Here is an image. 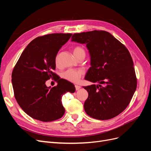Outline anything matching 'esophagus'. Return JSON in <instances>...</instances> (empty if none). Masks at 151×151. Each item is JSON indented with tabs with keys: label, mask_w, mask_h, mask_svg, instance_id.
Instances as JSON below:
<instances>
[{
	"label": "esophagus",
	"mask_w": 151,
	"mask_h": 151,
	"mask_svg": "<svg viewBox=\"0 0 151 151\" xmlns=\"http://www.w3.org/2000/svg\"><path fill=\"white\" fill-rule=\"evenodd\" d=\"M75 88H76V89L77 91V90H79V89H81V87L80 86H78V85H75Z\"/></svg>",
	"instance_id": "esophagus-1"
}]
</instances>
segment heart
Listing matches in <instances>:
<instances>
[{"label": "heart", "mask_w": 151, "mask_h": 151, "mask_svg": "<svg viewBox=\"0 0 151 151\" xmlns=\"http://www.w3.org/2000/svg\"><path fill=\"white\" fill-rule=\"evenodd\" d=\"M73 53L77 59L81 57H85L86 51L85 50L80 46H76L73 49ZM56 65L58 64V57L55 58ZM84 74V72L82 69H68L65 71L62 74V77L67 81L73 83H76L79 81Z\"/></svg>", "instance_id": "1"}]
</instances>
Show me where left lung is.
I'll return each instance as SVG.
<instances>
[{"instance_id": "1", "label": "left lung", "mask_w": 151, "mask_h": 151, "mask_svg": "<svg viewBox=\"0 0 151 151\" xmlns=\"http://www.w3.org/2000/svg\"><path fill=\"white\" fill-rule=\"evenodd\" d=\"M72 41L86 44L91 67L85 79L99 84L83 87L88 92L86 113L101 120L116 116L129 104L137 84L129 51L106 31L74 33Z\"/></svg>"}]
</instances>
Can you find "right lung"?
<instances>
[{
  "instance_id": "obj_1",
  "label": "right lung",
  "mask_w": 151,
  "mask_h": 151,
  "mask_svg": "<svg viewBox=\"0 0 151 151\" xmlns=\"http://www.w3.org/2000/svg\"><path fill=\"white\" fill-rule=\"evenodd\" d=\"M72 33H52L36 38L21 53L12 72L14 97L26 114L42 122L59 119L65 113L62 96L75 92L74 85L53 72L58 52ZM52 78L58 84L52 88L45 83Z\"/></svg>"
}]
</instances>
